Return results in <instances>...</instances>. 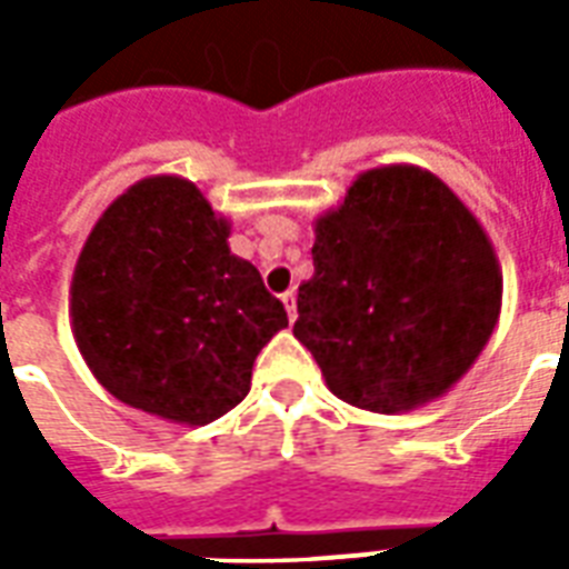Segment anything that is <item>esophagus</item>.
Instances as JSON below:
<instances>
[{
	"mask_svg": "<svg viewBox=\"0 0 569 569\" xmlns=\"http://www.w3.org/2000/svg\"><path fill=\"white\" fill-rule=\"evenodd\" d=\"M283 308H286V313H289V320H296L298 305H296V292H292V289H289V292H283Z\"/></svg>",
	"mask_w": 569,
	"mask_h": 569,
	"instance_id": "34e87169",
	"label": "esophagus"
}]
</instances>
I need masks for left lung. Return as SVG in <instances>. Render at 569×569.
Masks as SVG:
<instances>
[{"label":"left lung","mask_w":569,"mask_h":569,"mask_svg":"<svg viewBox=\"0 0 569 569\" xmlns=\"http://www.w3.org/2000/svg\"><path fill=\"white\" fill-rule=\"evenodd\" d=\"M313 277L292 332L350 406L399 415L472 369L493 335L502 273L485 228L439 176L387 163L313 224Z\"/></svg>","instance_id":"8db88e82"}]
</instances>
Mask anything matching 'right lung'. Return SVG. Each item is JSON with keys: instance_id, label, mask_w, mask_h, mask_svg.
<instances>
[{"instance_id": "obj_1", "label": "right lung", "mask_w": 569, "mask_h": 569, "mask_svg": "<svg viewBox=\"0 0 569 569\" xmlns=\"http://www.w3.org/2000/svg\"><path fill=\"white\" fill-rule=\"evenodd\" d=\"M200 188L149 176L97 219L69 289L81 357L124 406L203 427L243 402L252 362L289 326Z\"/></svg>"}]
</instances>
